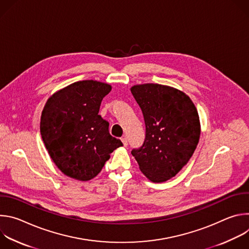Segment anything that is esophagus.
Returning <instances> with one entry per match:
<instances>
[{"mask_svg":"<svg viewBox=\"0 0 249 249\" xmlns=\"http://www.w3.org/2000/svg\"><path fill=\"white\" fill-rule=\"evenodd\" d=\"M121 141H122V143H123L124 147H127V145H128V140H127V138H126V137H123V138L121 139Z\"/></svg>","mask_w":249,"mask_h":249,"instance_id":"obj_1","label":"esophagus"}]
</instances>
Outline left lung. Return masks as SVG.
Listing matches in <instances>:
<instances>
[{"instance_id":"1","label":"left lung","mask_w":249,"mask_h":249,"mask_svg":"<svg viewBox=\"0 0 249 249\" xmlns=\"http://www.w3.org/2000/svg\"><path fill=\"white\" fill-rule=\"evenodd\" d=\"M131 92L146 125L144 144L131 154L151 181H166L188 162L198 145L197 109L188 95L168 86L137 85Z\"/></svg>"}]
</instances>
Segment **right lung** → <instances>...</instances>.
<instances>
[{"label": "right lung", "mask_w": 249, "mask_h": 249, "mask_svg": "<svg viewBox=\"0 0 249 249\" xmlns=\"http://www.w3.org/2000/svg\"><path fill=\"white\" fill-rule=\"evenodd\" d=\"M111 86L80 81L54 93L46 102L40 133L54 163L67 176L88 181L102 169L110 154L123 146L109 134V123L99 114Z\"/></svg>", "instance_id": "right-lung-1"}]
</instances>
